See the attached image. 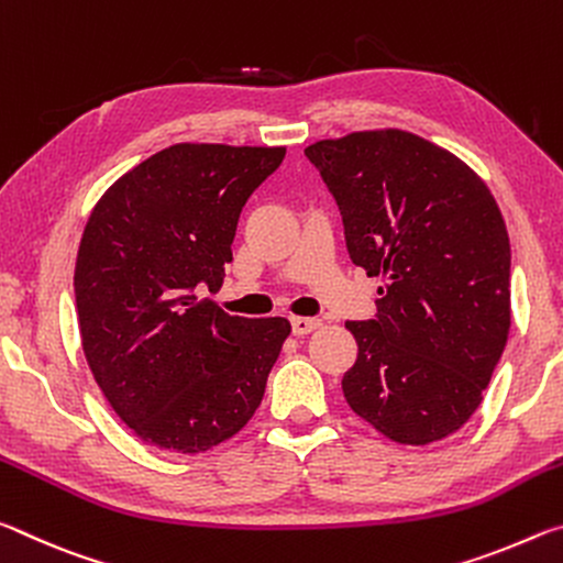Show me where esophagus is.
<instances>
[{"label":"esophagus","instance_id":"34e87169","mask_svg":"<svg viewBox=\"0 0 563 563\" xmlns=\"http://www.w3.org/2000/svg\"><path fill=\"white\" fill-rule=\"evenodd\" d=\"M290 325L295 335H310V332L318 330L322 322L318 318H292Z\"/></svg>","mask_w":563,"mask_h":563}]
</instances>
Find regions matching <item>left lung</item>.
Masks as SVG:
<instances>
[{"label":"left lung","instance_id":"left-lung-1","mask_svg":"<svg viewBox=\"0 0 563 563\" xmlns=\"http://www.w3.org/2000/svg\"><path fill=\"white\" fill-rule=\"evenodd\" d=\"M335 196L350 261L383 288L375 320L345 322L352 412L399 444L454 434L482 402L511 325V251L487 184L399 129L305 148Z\"/></svg>","mask_w":563,"mask_h":563}]
</instances>
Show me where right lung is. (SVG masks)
<instances>
[{"instance_id": "obj_1", "label": "right lung", "mask_w": 563, "mask_h": 563, "mask_svg": "<svg viewBox=\"0 0 563 563\" xmlns=\"http://www.w3.org/2000/svg\"><path fill=\"white\" fill-rule=\"evenodd\" d=\"M283 158L285 146H168L123 174L84 228V355L121 422L158 450H213L261 407L290 322L228 316L198 290L223 285L243 206Z\"/></svg>"}]
</instances>
